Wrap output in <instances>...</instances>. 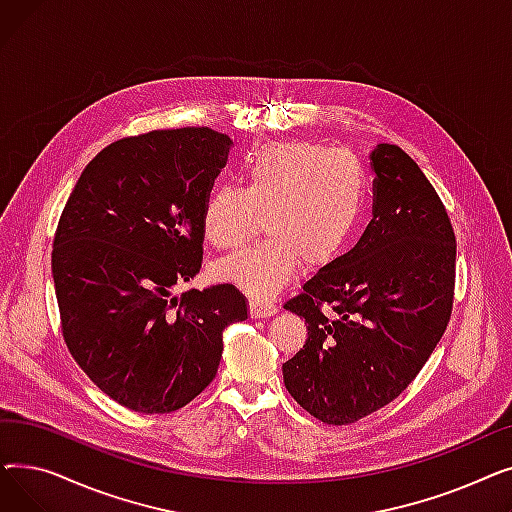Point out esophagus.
Masks as SVG:
<instances>
[{
	"label": "esophagus",
	"mask_w": 512,
	"mask_h": 512,
	"mask_svg": "<svg viewBox=\"0 0 512 512\" xmlns=\"http://www.w3.org/2000/svg\"><path fill=\"white\" fill-rule=\"evenodd\" d=\"M276 311L278 307L270 301H263V299L251 301V317H272Z\"/></svg>",
	"instance_id": "esophagus-1"
}]
</instances>
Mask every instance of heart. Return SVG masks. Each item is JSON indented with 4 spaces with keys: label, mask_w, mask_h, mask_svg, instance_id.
Returning <instances> with one entry per match:
<instances>
[{
    "label": "heart",
    "mask_w": 512,
    "mask_h": 512,
    "mask_svg": "<svg viewBox=\"0 0 512 512\" xmlns=\"http://www.w3.org/2000/svg\"><path fill=\"white\" fill-rule=\"evenodd\" d=\"M369 182L357 155L311 141L270 143L240 168V186H215L205 199L203 232L213 247L245 242L265 213L267 238L215 263V278L267 299L299 270L334 261L357 234Z\"/></svg>",
    "instance_id": "obj_1"
}]
</instances>
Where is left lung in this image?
<instances>
[{"mask_svg":"<svg viewBox=\"0 0 512 512\" xmlns=\"http://www.w3.org/2000/svg\"><path fill=\"white\" fill-rule=\"evenodd\" d=\"M369 157L373 220L284 305L307 324L303 348L282 365L284 386L332 425L355 423L405 390L452 309L456 240L438 193L400 147L382 143Z\"/></svg>","mask_w":512,"mask_h":512,"instance_id":"left-lung-1","label":"left lung"}]
</instances>
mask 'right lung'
<instances>
[{"label":"right lung","mask_w":512,"mask_h":512,"mask_svg":"<svg viewBox=\"0 0 512 512\" xmlns=\"http://www.w3.org/2000/svg\"><path fill=\"white\" fill-rule=\"evenodd\" d=\"M230 137L153 130L105 147L80 174L51 253L62 334L122 407L170 413L218 373L222 332L249 317L232 284L176 288L203 259V207Z\"/></svg>","instance_id":"add662e5"}]
</instances>
